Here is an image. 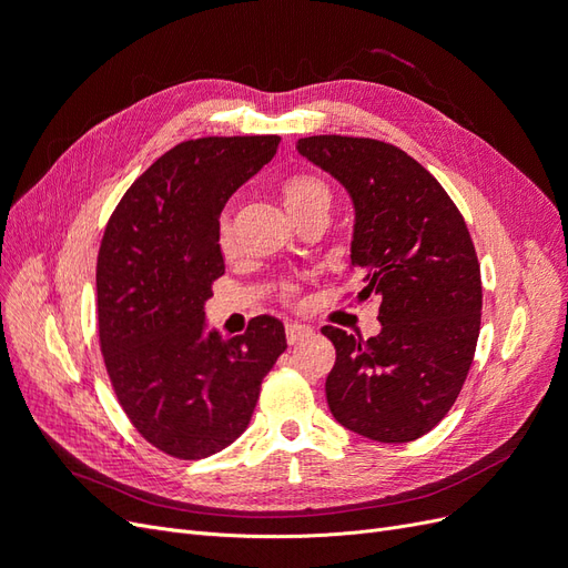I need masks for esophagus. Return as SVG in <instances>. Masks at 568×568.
Here are the masks:
<instances>
[{
    "label": "esophagus",
    "mask_w": 568,
    "mask_h": 568,
    "mask_svg": "<svg viewBox=\"0 0 568 568\" xmlns=\"http://www.w3.org/2000/svg\"><path fill=\"white\" fill-rule=\"evenodd\" d=\"M313 329L311 326H303V324H286V341L288 346H296V343L311 338Z\"/></svg>",
    "instance_id": "34e87169"
}]
</instances>
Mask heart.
I'll return each mask as SVG.
<instances>
[{
  "label": "heart",
  "mask_w": 568,
  "mask_h": 568,
  "mask_svg": "<svg viewBox=\"0 0 568 568\" xmlns=\"http://www.w3.org/2000/svg\"><path fill=\"white\" fill-rule=\"evenodd\" d=\"M282 196L288 213L296 220H303L307 215L315 213H329L332 205V192L317 175L311 173H298L291 175L282 182ZM234 246V236H232V222L225 215L220 220V248L230 253Z\"/></svg>",
  "instance_id": "b5f03b06"
}]
</instances>
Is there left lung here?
Listing matches in <instances>:
<instances>
[{
  "mask_svg": "<svg viewBox=\"0 0 568 568\" xmlns=\"http://www.w3.org/2000/svg\"><path fill=\"white\" fill-rule=\"evenodd\" d=\"M301 156L348 189L357 298L376 296L382 332L336 326L326 403L341 426L379 443H409L448 415L467 379L480 329V267L457 205L424 165L369 136L317 134Z\"/></svg>",
  "mask_w": 568,
  "mask_h": 568,
  "instance_id": "left-lung-1",
  "label": "left lung"
}]
</instances>
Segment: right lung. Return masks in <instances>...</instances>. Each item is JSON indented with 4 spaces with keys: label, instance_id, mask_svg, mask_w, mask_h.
I'll return each instance as SVG.
<instances>
[{
    "label": "right lung",
    "instance_id": "obj_1",
    "mask_svg": "<svg viewBox=\"0 0 568 568\" xmlns=\"http://www.w3.org/2000/svg\"><path fill=\"white\" fill-rule=\"evenodd\" d=\"M277 146V134L173 146L132 182L101 239V355L132 426L170 457H211L242 436L286 351L284 324L270 315L232 338L203 332V305L225 272L220 213Z\"/></svg>",
    "mask_w": 568,
    "mask_h": 568
}]
</instances>
